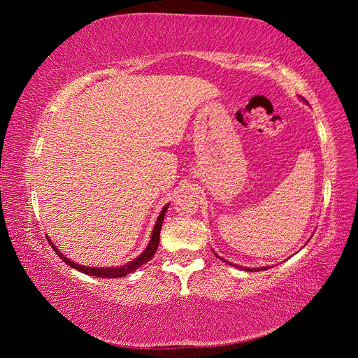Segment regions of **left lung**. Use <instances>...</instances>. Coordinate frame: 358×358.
<instances>
[{
	"mask_svg": "<svg viewBox=\"0 0 358 358\" xmlns=\"http://www.w3.org/2000/svg\"><path fill=\"white\" fill-rule=\"evenodd\" d=\"M222 259V262H225V259L224 258H221ZM225 263H229V262H225ZM230 264V263H229ZM237 267H239V266H237ZM245 270H249V272H252V270H254V272H257V270H266L267 267H262V268H248V267H243Z\"/></svg>",
	"mask_w": 358,
	"mask_h": 358,
	"instance_id": "8db88e82",
	"label": "left lung"
}]
</instances>
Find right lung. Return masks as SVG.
<instances>
[{
	"instance_id": "add662e5",
	"label": "right lung",
	"mask_w": 358,
	"mask_h": 358,
	"mask_svg": "<svg viewBox=\"0 0 358 358\" xmlns=\"http://www.w3.org/2000/svg\"><path fill=\"white\" fill-rule=\"evenodd\" d=\"M169 209V204L164 206V209L161 210L158 220L155 222V227H154V231H152V236H150V241H149V245L146 246L145 251L140 254L137 258H134L131 263H128L125 266H121V267H86V266H80L78 263L71 262V259H69L67 257H64L57 246L53 245L49 241L50 246L55 249V252L58 254V257L62 259L64 263L69 264L70 267L79 270V272L85 273V275H90V276H96V278H122V276H127L128 273H133L134 270H137L140 266H143L145 263H148L149 259H152V257L155 255L157 249H158V245H159V231H161V225H162V221H164V216H166V212Z\"/></svg>"
}]
</instances>
